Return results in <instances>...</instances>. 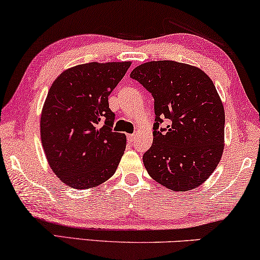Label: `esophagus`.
<instances>
[{
	"instance_id": "obj_1",
	"label": "esophagus",
	"mask_w": 260,
	"mask_h": 260,
	"mask_svg": "<svg viewBox=\"0 0 260 260\" xmlns=\"http://www.w3.org/2000/svg\"><path fill=\"white\" fill-rule=\"evenodd\" d=\"M135 140H136V135H127V142H129V143H133Z\"/></svg>"
}]
</instances>
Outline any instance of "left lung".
<instances>
[{
    "mask_svg": "<svg viewBox=\"0 0 260 260\" xmlns=\"http://www.w3.org/2000/svg\"><path fill=\"white\" fill-rule=\"evenodd\" d=\"M130 77L155 99L154 140L143 155L148 174L175 191L200 187L225 147V110L212 79L197 66L172 60L142 63ZM163 120L169 125L158 131Z\"/></svg>",
    "mask_w": 260,
    "mask_h": 260,
    "instance_id": "8db88e82",
    "label": "left lung"
}]
</instances>
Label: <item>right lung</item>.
<instances>
[{"label":"right lung","instance_id":"add662e5","mask_svg":"<svg viewBox=\"0 0 260 260\" xmlns=\"http://www.w3.org/2000/svg\"><path fill=\"white\" fill-rule=\"evenodd\" d=\"M131 65L88 62L71 67L53 81L42 106L41 143L58 179L74 189H91L115 174L126 136L113 133L109 95Z\"/></svg>","mask_w":260,"mask_h":260}]
</instances>
